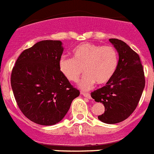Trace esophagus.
Segmentation results:
<instances>
[{
    "instance_id": "obj_1",
    "label": "esophagus",
    "mask_w": 154,
    "mask_h": 154,
    "mask_svg": "<svg viewBox=\"0 0 154 154\" xmlns=\"http://www.w3.org/2000/svg\"><path fill=\"white\" fill-rule=\"evenodd\" d=\"M81 94H82L85 97H86V98H88V99H92V97H91V95L89 94V93H87V92H81Z\"/></svg>"
}]
</instances>
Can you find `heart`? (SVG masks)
I'll return each mask as SVG.
<instances>
[{"mask_svg": "<svg viewBox=\"0 0 154 154\" xmlns=\"http://www.w3.org/2000/svg\"><path fill=\"white\" fill-rule=\"evenodd\" d=\"M119 66V54L111 45L83 42L72 51V57L62 56L59 59V69L70 82L76 83L83 73L80 82L82 89H88L95 84L104 85L112 79Z\"/></svg>", "mask_w": 154, "mask_h": 154, "instance_id": "obj_1", "label": "heart"}]
</instances>
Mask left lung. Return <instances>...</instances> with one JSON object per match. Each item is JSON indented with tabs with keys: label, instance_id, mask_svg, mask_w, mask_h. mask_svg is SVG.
<instances>
[{
	"label": "left lung",
	"instance_id": "1",
	"mask_svg": "<svg viewBox=\"0 0 154 154\" xmlns=\"http://www.w3.org/2000/svg\"><path fill=\"white\" fill-rule=\"evenodd\" d=\"M119 53L116 73L105 86L91 97L103 103L105 111L98 116L101 122L115 124L127 119L135 110L145 88V75L138 54L123 41L110 38Z\"/></svg>",
	"mask_w": 154,
	"mask_h": 154
}]
</instances>
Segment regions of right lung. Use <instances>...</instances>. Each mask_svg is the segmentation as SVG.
Listing matches in <instances>:
<instances>
[{"mask_svg": "<svg viewBox=\"0 0 154 154\" xmlns=\"http://www.w3.org/2000/svg\"><path fill=\"white\" fill-rule=\"evenodd\" d=\"M62 52L61 41H40L24 50L12 68L11 86L17 105L37 124L59 122L80 95L60 71Z\"/></svg>", "mask_w": 154, "mask_h": 154, "instance_id": "1", "label": "right lung"}]
</instances>
